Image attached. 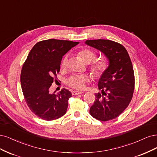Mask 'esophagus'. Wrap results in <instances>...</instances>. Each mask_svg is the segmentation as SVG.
<instances>
[{
	"mask_svg": "<svg viewBox=\"0 0 157 157\" xmlns=\"http://www.w3.org/2000/svg\"><path fill=\"white\" fill-rule=\"evenodd\" d=\"M82 93H83L82 91H78V90H74V91H72V95H78V94H81Z\"/></svg>",
	"mask_w": 157,
	"mask_h": 157,
	"instance_id": "esophagus-1",
	"label": "esophagus"
}]
</instances>
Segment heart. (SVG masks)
I'll return each mask as SVG.
<instances>
[{"instance_id": "1", "label": "heart", "mask_w": 157, "mask_h": 157, "mask_svg": "<svg viewBox=\"0 0 157 157\" xmlns=\"http://www.w3.org/2000/svg\"><path fill=\"white\" fill-rule=\"evenodd\" d=\"M78 55L82 59L83 61L86 63H90L96 59L97 54L93 51V50L84 48L79 50L78 52ZM68 66V56H65L61 63V67L63 68H66ZM108 67V61L104 59H100L95 60L93 64L90 65V70L92 74L94 76H100L103 74ZM89 80L87 75H74L70 78L68 81V85L74 89L78 90L82 89L85 87V83Z\"/></svg>"}]
</instances>
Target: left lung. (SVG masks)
Instances as JSON below:
<instances>
[{"label":"left lung","instance_id":"8db88e82","mask_svg":"<svg viewBox=\"0 0 157 157\" xmlns=\"http://www.w3.org/2000/svg\"><path fill=\"white\" fill-rule=\"evenodd\" d=\"M85 43L102 53L109 62L98 82L102 93L95 94L90 114L102 121L113 119L128 107L133 96L134 74L129 55L122 45L112 40H86Z\"/></svg>","mask_w":157,"mask_h":157}]
</instances>
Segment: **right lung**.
Segmentation results:
<instances>
[{"label":"right lung","mask_w":157,"mask_h":157,"mask_svg":"<svg viewBox=\"0 0 157 157\" xmlns=\"http://www.w3.org/2000/svg\"><path fill=\"white\" fill-rule=\"evenodd\" d=\"M79 42L49 39L34 45L22 67L21 85L27 105L38 117L45 121L59 119L67 112L71 92L63 89L50 93L53 80L57 79L64 55Z\"/></svg>","instance_id":"1"}]
</instances>
